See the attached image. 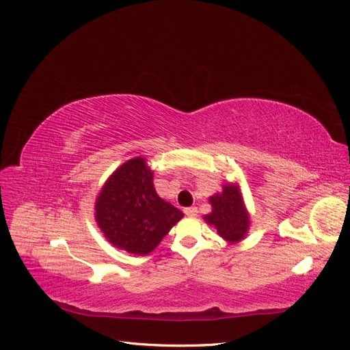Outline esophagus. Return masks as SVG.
Segmentation results:
<instances>
[{
	"label": "esophagus",
	"mask_w": 350,
	"mask_h": 350,
	"mask_svg": "<svg viewBox=\"0 0 350 350\" xmlns=\"http://www.w3.org/2000/svg\"><path fill=\"white\" fill-rule=\"evenodd\" d=\"M184 213L188 216V217H194L197 215V208L196 207H187L184 210Z\"/></svg>",
	"instance_id": "34e87169"
}]
</instances>
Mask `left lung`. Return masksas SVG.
<instances>
[{
  "instance_id": "8db88e82",
  "label": "left lung",
  "mask_w": 350,
  "mask_h": 350,
  "mask_svg": "<svg viewBox=\"0 0 350 350\" xmlns=\"http://www.w3.org/2000/svg\"><path fill=\"white\" fill-rule=\"evenodd\" d=\"M211 213L204 216L208 225H213L217 234L230 243L245 238L250 229V215L243 204L238 184L224 185V191L208 198Z\"/></svg>"
}]
</instances>
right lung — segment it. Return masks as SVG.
Masks as SVG:
<instances>
[{
  "label": "right lung",
  "instance_id": "obj_1",
  "mask_svg": "<svg viewBox=\"0 0 350 350\" xmlns=\"http://www.w3.org/2000/svg\"><path fill=\"white\" fill-rule=\"evenodd\" d=\"M94 210L105 238L135 256L152 252L184 216L157 196L144 157L130 159L116 169L105 183Z\"/></svg>",
  "mask_w": 350,
  "mask_h": 350
}]
</instances>
